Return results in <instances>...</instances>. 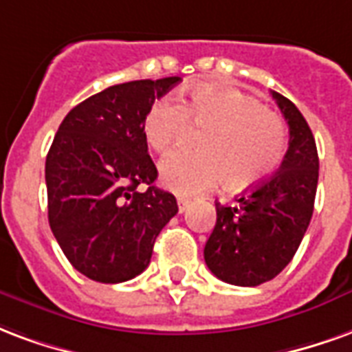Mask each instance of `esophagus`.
Masks as SVG:
<instances>
[{
	"label": "esophagus",
	"mask_w": 352,
	"mask_h": 352,
	"mask_svg": "<svg viewBox=\"0 0 352 352\" xmlns=\"http://www.w3.org/2000/svg\"><path fill=\"white\" fill-rule=\"evenodd\" d=\"M189 204H191V201H189V199H186V197H178V210H179V212H186L187 208H189Z\"/></svg>",
	"instance_id": "esophagus-1"
}]
</instances>
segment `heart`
Here are the masks:
<instances>
[{
    "label": "heart",
    "mask_w": 352,
    "mask_h": 352,
    "mask_svg": "<svg viewBox=\"0 0 352 352\" xmlns=\"http://www.w3.org/2000/svg\"><path fill=\"white\" fill-rule=\"evenodd\" d=\"M187 125L206 127L197 142L201 153L176 151L161 163L163 184L179 195L201 193L223 178L238 189L253 186L276 173L287 150L283 120L232 86L202 84L179 94L178 104L153 102L142 133L151 150L166 153Z\"/></svg>",
    "instance_id": "heart-1"
}]
</instances>
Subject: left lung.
<instances>
[{"mask_svg": "<svg viewBox=\"0 0 352 352\" xmlns=\"http://www.w3.org/2000/svg\"><path fill=\"white\" fill-rule=\"evenodd\" d=\"M289 123V150L279 173L232 206L215 202L217 221L204 245V261L215 278L257 287L291 263L313 215L319 155L309 125L287 97L272 91Z\"/></svg>", "mask_w": 352, "mask_h": 352, "instance_id": "1", "label": "left lung"}]
</instances>
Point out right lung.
<instances>
[{"instance_id": "right-lung-1", "label": "right lung", "mask_w": 352, "mask_h": 352, "mask_svg": "<svg viewBox=\"0 0 352 352\" xmlns=\"http://www.w3.org/2000/svg\"><path fill=\"white\" fill-rule=\"evenodd\" d=\"M179 76L116 84L76 104L46 155L48 223L74 270L99 283L129 281L148 268L161 229L178 212L153 186L142 120ZM146 183L148 189L138 192Z\"/></svg>"}]
</instances>
